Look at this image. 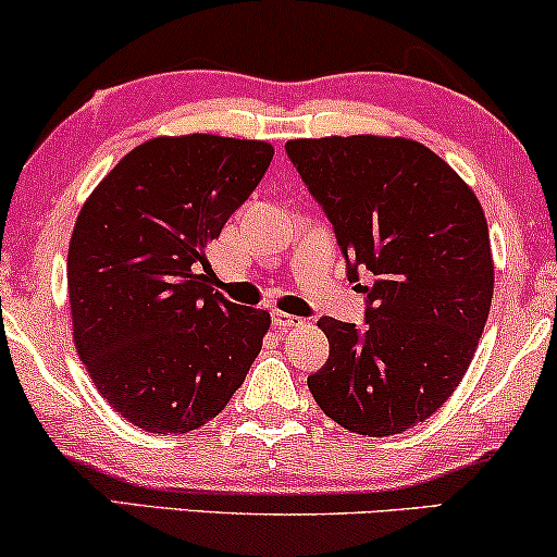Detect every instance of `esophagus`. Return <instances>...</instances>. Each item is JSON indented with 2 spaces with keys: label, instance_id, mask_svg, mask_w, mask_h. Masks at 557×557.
<instances>
[{
  "label": "esophagus",
  "instance_id": "esophagus-1",
  "mask_svg": "<svg viewBox=\"0 0 557 557\" xmlns=\"http://www.w3.org/2000/svg\"><path fill=\"white\" fill-rule=\"evenodd\" d=\"M271 320H273V327H278V330H292V327H299V324H301L299 317L278 312V309L271 314Z\"/></svg>",
  "mask_w": 557,
  "mask_h": 557
}]
</instances>
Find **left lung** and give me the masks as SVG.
Returning a JSON list of instances; mask_svg holds the SVG:
<instances>
[{"label": "left lung", "instance_id": "1", "mask_svg": "<svg viewBox=\"0 0 557 557\" xmlns=\"http://www.w3.org/2000/svg\"><path fill=\"white\" fill-rule=\"evenodd\" d=\"M286 153L335 227L366 327L322 317L330 358L307 379L330 420L368 437L417 428L479 348L494 296L486 214L443 158L407 137H299ZM374 276L357 284V271Z\"/></svg>", "mask_w": 557, "mask_h": 557}]
</instances>
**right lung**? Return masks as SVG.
<instances>
[{"instance_id": "add662e5", "label": "right lung", "mask_w": 557, "mask_h": 557, "mask_svg": "<svg viewBox=\"0 0 557 557\" xmlns=\"http://www.w3.org/2000/svg\"><path fill=\"white\" fill-rule=\"evenodd\" d=\"M271 158L263 140L153 137L84 201L69 245L74 343L99 394L135 428H201L261 352L271 314L214 292L207 250Z\"/></svg>"}]
</instances>
